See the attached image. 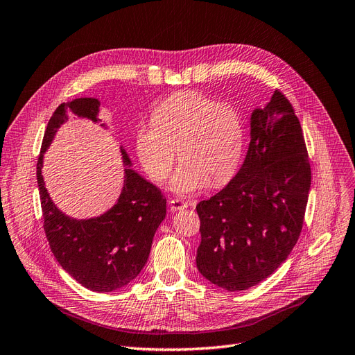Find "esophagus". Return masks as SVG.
<instances>
[{"instance_id": "obj_1", "label": "esophagus", "mask_w": 355, "mask_h": 355, "mask_svg": "<svg viewBox=\"0 0 355 355\" xmlns=\"http://www.w3.org/2000/svg\"><path fill=\"white\" fill-rule=\"evenodd\" d=\"M187 207V203L184 200L181 199H171L169 200V209L173 212H177V211H182V209Z\"/></svg>"}]
</instances>
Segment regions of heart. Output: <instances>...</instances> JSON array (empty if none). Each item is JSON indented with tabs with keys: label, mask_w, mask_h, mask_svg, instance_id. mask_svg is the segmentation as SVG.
Returning a JSON list of instances; mask_svg holds the SVG:
<instances>
[{
	"label": "heart",
	"mask_w": 355,
	"mask_h": 355,
	"mask_svg": "<svg viewBox=\"0 0 355 355\" xmlns=\"http://www.w3.org/2000/svg\"><path fill=\"white\" fill-rule=\"evenodd\" d=\"M244 143L240 110L196 90L165 98L153 110L152 123H140L135 135L137 159L153 181L166 180L178 149L182 162L171 180V190L178 194L231 180L241 162Z\"/></svg>",
	"instance_id": "b5f03b06"
}]
</instances>
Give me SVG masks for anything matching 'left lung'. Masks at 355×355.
Segmentation results:
<instances>
[{
    "mask_svg": "<svg viewBox=\"0 0 355 355\" xmlns=\"http://www.w3.org/2000/svg\"><path fill=\"white\" fill-rule=\"evenodd\" d=\"M244 164L225 189L202 200L199 272L228 291L265 281L293 252L303 228L311 169L293 105L278 89L254 110Z\"/></svg>",
    "mask_w": 355,
    "mask_h": 355,
    "instance_id": "1",
    "label": "left lung"
}]
</instances>
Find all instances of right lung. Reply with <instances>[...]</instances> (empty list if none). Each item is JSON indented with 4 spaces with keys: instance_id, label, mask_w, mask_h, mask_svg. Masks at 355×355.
I'll return each instance as SVG.
<instances>
[{
    "instance_id": "obj_1",
    "label": "right lung",
    "mask_w": 355,
    "mask_h": 355,
    "mask_svg": "<svg viewBox=\"0 0 355 355\" xmlns=\"http://www.w3.org/2000/svg\"><path fill=\"white\" fill-rule=\"evenodd\" d=\"M99 105L95 98H78L54 111L44 135L36 177L44 230L57 261L87 290L111 293L133 281L146 265L153 235L166 215V199L152 182L125 168L124 187L110 211L96 218L74 219L51 200L42 177L44 153L60 125L69 120V112L98 123ZM121 155L124 165H130L123 148Z\"/></svg>"
}]
</instances>
